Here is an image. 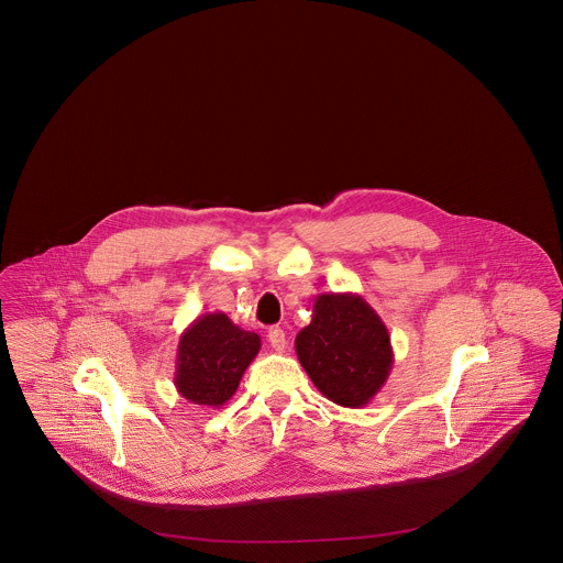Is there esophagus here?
Returning a JSON list of instances; mask_svg holds the SVG:
<instances>
[{
    "label": "esophagus",
    "instance_id": "1",
    "mask_svg": "<svg viewBox=\"0 0 563 563\" xmlns=\"http://www.w3.org/2000/svg\"><path fill=\"white\" fill-rule=\"evenodd\" d=\"M268 342L269 346L276 350V352H283V350L287 349V335H285V331L280 327H272L269 329Z\"/></svg>",
    "mask_w": 563,
    "mask_h": 563
}]
</instances>
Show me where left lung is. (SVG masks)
<instances>
[{
    "label": "left lung",
    "instance_id": "obj_1",
    "mask_svg": "<svg viewBox=\"0 0 563 563\" xmlns=\"http://www.w3.org/2000/svg\"><path fill=\"white\" fill-rule=\"evenodd\" d=\"M295 352L329 401L365 407L386 384L395 352L384 321L358 294H321Z\"/></svg>",
    "mask_w": 563,
    "mask_h": 563
}]
</instances>
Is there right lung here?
Returning a JSON list of instances; mask_svg holds the SVG:
<instances>
[{"mask_svg":"<svg viewBox=\"0 0 563 563\" xmlns=\"http://www.w3.org/2000/svg\"><path fill=\"white\" fill-rule=\"evenodd\" d=\"M262 349L253 331H244L223 312L202 314L179 338L175 386L189 402L219 409L230 401L241 377Z\"/></svg>","mask_w":563,"mask_h":563,"instance_id":"obj_1","label":"right lung"}]
</instances>
